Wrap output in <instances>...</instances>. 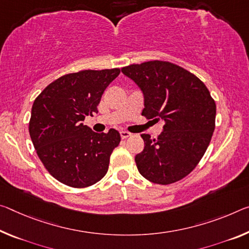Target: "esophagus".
I'll return each mask as SVG.
<instances>
[{
	"label": "esophagus",
	"instance_id": "obj_1",
	"mask_svg": "<svg viewBox=\"0 0 249 249\" xmlns=\"http://www.w3.org/2000/svg\"><path fill=\"white\" fill-rule=\"evenodd\" d=\"M132 135V134L131 133H128V132H126V131H122L121 132V137H122V139H127V137H129V136H131Z\"/></svg>",
	"mask_w": 249,
	"mask_h": 249
}]
</instances>
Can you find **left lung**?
<instances>
[{
	"instance_id": "obj_1",
	"label": "left lung",
	"mask_w": 249,
	"mask_h": 249,
	"mask_svg": "<svg viewBox=\"0 0 249 249\" xmlns=\"http://www.w3.org/2000/svg\"><path fill=\"white\" fill-rule=\"evenodd\" d=\"M144 95L142 115L164 121L157 140L142 134L143 152L135 156L141 175L167 185L184 178L196 167L215 129L216 104L204 83L178 65L149 61L122 69Z\"/></svg>"
}]
</instances>
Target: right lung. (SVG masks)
<instances>
[{
	"instance_id": "obj_1",
	"label": "right lung",
	"mask_w": 249,
	"mask_h": 249,
	"mask_svg": "<svg viewBox=\"0 0 249 249\" xmlns=\"http://www.w3.org/2000/svg\"><path fill=\"white\" fill-rule=\"evenodd\" d=\"M120 69L66 74L46 86L34 101L29 132L39 160L61 183L82 188L101 180L121 142L116 129L95 133L84 125L97 113L106 88Z\"/></svg>"
}]
</instances>
